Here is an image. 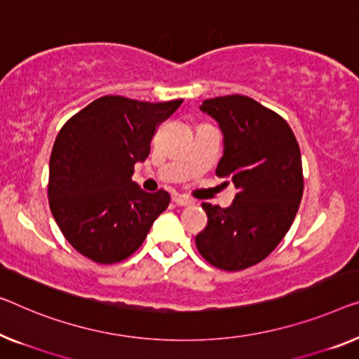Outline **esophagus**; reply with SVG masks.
<instances>
[{
	"label": "esophagus",
	"instance_id": "esophagus-1",
	"mask_svg": "<svg viewBox=\"0 0 359 359\" xmlns=\"http://www.w3.org/2000/svg\"><path fill=\"white\" fill-rule=\"evenodd\" d=\"M172 201L177 206H190L191 205V200H189V198L184 196V195H177V194L172 196Z\"/></svg>",
	"mask_w": 359,
	"mask_h": 359
}]
</instances>
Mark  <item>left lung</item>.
<instances>
[{
	"label": "left lung",
	"instance_id": "1",
	"mask_svg": "<svg viewBox=\"0 0 359 359\" xmlns=\"http://www.w3.org/2000/svg\"><path fill=\"white\" fill-rule=\"evenodd\" d=\"M200 109L224 135L216 175L238 191L229 208L203 203L208 226L195 243L214 267L242 271L263 261L290 229L303 196L302 153L287 121L248 96H217Z\"/></svg>",
	"mask_w": 359,
	"mask_h": 359
}]
</instances>
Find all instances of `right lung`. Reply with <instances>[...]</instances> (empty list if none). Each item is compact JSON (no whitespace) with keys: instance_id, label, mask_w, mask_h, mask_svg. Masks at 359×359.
<instances>
[{"instance_id":"obj_1","label":"right lung","mask_w":359,"mask_h":359,"mask_svg":"<svg viewBox=\"0 0 359 359\" xmlns=\"http://www.w3.org/2000/svg\"><path fill=\"white\" fill-rule=\"evenodd\" d=\"M182 101L101 96L62 126L50 158L48 200L57 227L80 255L100 264L128 258L169 206L168 191L148 194L132 174L148 158L156 127Z\"/></svg>"}]
</instances>
